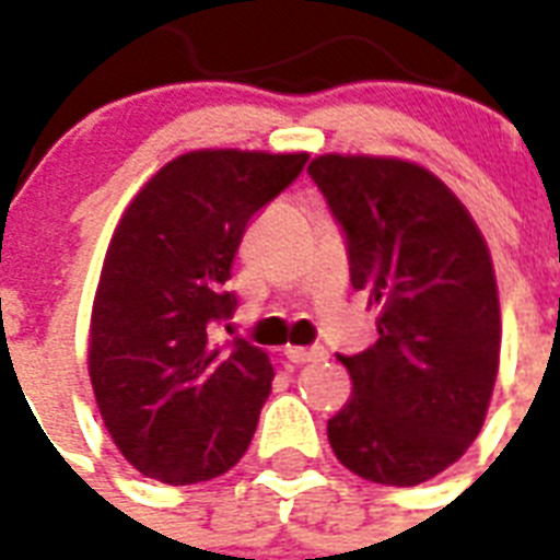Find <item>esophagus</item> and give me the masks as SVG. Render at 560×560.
<instances>
[{
    "mask_svg": "<svg viewBox=\"0 0 560 560\" xmlns=\"http://www.w3.org/2000/svg\"><path fill=\"white\" fill-rule=\"evenodd\" d=\"M325 354H328L325 349H299V346H288V349H284V358H288L293 366H305V363L325 360Z\"/></svg>",
    "mask_w": 560,
    "mask_h": 560,
    "instance_id": "34e87169",
    "label": "esophagus"
}]
</instances>
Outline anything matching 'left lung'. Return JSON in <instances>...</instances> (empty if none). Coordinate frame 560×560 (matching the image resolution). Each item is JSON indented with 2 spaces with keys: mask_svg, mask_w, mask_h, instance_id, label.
Segmentation results:
<instances>
[{
  "mask_svg": "<svg viewBox=\"0 0 560 560\" xmlns=\"http://www.w3.org/2000/svg\"><path fill=\"white\" fill-rule=\"evenodd\" d=\"M307 174L346 232L351 288L381 305L377 342L340 358L354 389L328 442L369 482L418 486L486 421L500 369L491 253L459 197L416 162L325 153Z\"/></svg>",
  "mask_w": 560,
  "mask_h": 560,
  "instance_id": "left-lung-1",
  "label": "left lung"
}]
</instances>
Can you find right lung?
I'll return each instance as SVG.
<instances>
[{"mask_svg": "<svg viewBox=\"0 0 560 560\" xmlns=\"http://www.w3.org/2000/svg\"><path fill=\"white\" fill-rule=\"evenodd\" d=\"M307 153L191 151L153 174L118 220L92 305L90 377L113 442L168 486L235 468L270 395L253 342L214 349L237 307L246 223L302 174Z\"/></svg>", "mask_w": 560, "mask_h": 560, "instance_id": "add662e5", "label": "right lung"}]
</instances>
